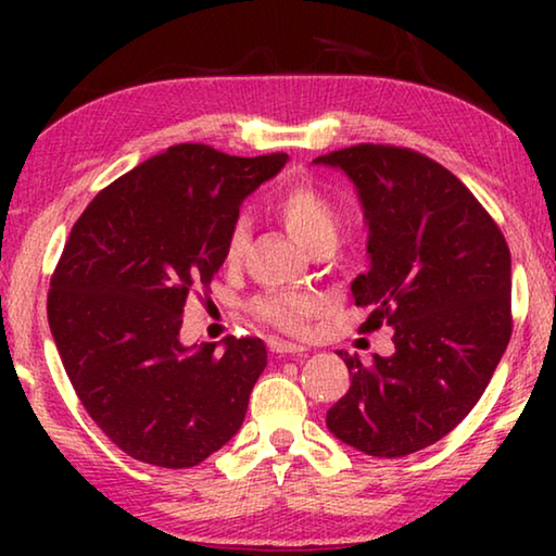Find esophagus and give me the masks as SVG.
<instances>
[{
    "label": "esophagus",
    "instance_id": "obj_1",
    "mask_svg": "<svg viewBox=\"0 0 556 556\" xmlns=\"http://www.w3.org/2000/svg\"><path fill=\"white\" fill-rule=\"evenodd\" d=\"M269 351L277 353V355H296V353H304L306 348L301 343L281 341V338H269Z\"/></svg>",
    "mask_w": 556,
    "mask_h": 556
}]
</instances>
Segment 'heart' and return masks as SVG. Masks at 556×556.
<instances>
[{"instance_id":"b5f03b06","label":"heart","mask_w":556,"mask_h":556,"mask_svg":"<svg viewBox=\"0 0 556 556\" xmlns=\"http://www.w3.org/2000/svg\"><path fill=\"white\" fill-rule=\"evenodd\" d=\"M279 220L285 223L291 238L306 250H314L321 242H333L341 225V213L336 203L312 181H301L289 186L287 191L279 193L275 203ZM248 220L238 218L225 238V262L238 265L248 248ZM252 314L260 321L279 328L287 333H301L312 318L321 312V301L314 294H301V291H269L252 301Z\"/></svg>"}]
</instances>
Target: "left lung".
Segmentation results:
<instances>
[{
  "label": "left lung",
  "instance_id": "8db88e82",
  "mask_svg": "<svg viewBox=\"0 0 556 556\" xmlns=\"http://www.w3.org/2000/svg\"><path fill=\"white\" fill-rule=\"evenodd\" d=\"M355 184L370 269L351 285L363 333L392 328V355L338 351L351 388L326 414L368 456L421 451L476 407L513 333L510 250L458 178L419 152L355 144L314 159Z\"/></svg>",
  "mask_w": 556,
  "mask_h": 556
}]
</instances>
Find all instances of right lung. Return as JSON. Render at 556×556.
Listing matches in <instances>:
<instances>
[{
    "label": "right lung",
    "mask_w": 556,
    "mask_h": 556,
    "mask_svg": "<svg viewBox=\"0 0 556 556\" xmlns=\"http://www.w3.org/2000/svg\"><path fill=\"white\" fill-rule=\"evenodd\" d=\"M287 154L176 144L119 176L75 220L49 326L92 421L142 464L191 468L238 434L267 365L260 338L184 345V306L225 262L240 205Z\"/></svg>",
    "instance_id": "1"
}]
</instances>
